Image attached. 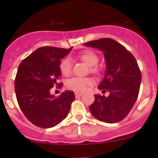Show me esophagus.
Returning <instances> with one entry per match:
<instances>
[{
  "label": "esophagus",
  "instance_id": "esophagus-1",
  "mask_svg": "<svg viewBox=\"0 0 158 158\" xmlns=\"http://www.w3.org/2000/svg\"><path fill=\"white\" fill-rule=\"evenodd\" d=\"M81 95H83V93H80V92H75V96H76V97H81Z\"/></svg>",
  "mask_w": 158,
  "mask_h": 158
}]
</instances>
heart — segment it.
<instances>
[{
  "label": "heart",
  "mask_w": 158,
  "mask_h": 158,
  "mask_svg": "<svg viewBox=\"0 0 158 158\" xmlns=\"http://www.w3.org/2000/svg\"><path fill=\"white\" fill-rule=\"evenodd\" d=\"M78 57L87 65L90 67V70L93 73H97L99 69L96 64L99 61L97 54L91 50H84L78 54ZM60 70L64 76H69L71 73V60L70 58H65L60 64ZM92 84V80L90 78L73 77L69 79L67 86L70 89L78 92L85 91L87 86Z\"/></svg>",
  "instance_id": "1"
}]
</instances>
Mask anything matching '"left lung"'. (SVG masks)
Listing matches in <instances>:
<instances>
[{
  "label": "left lung",
  "instance_id": "1",
  "mask_svg": "<svg viewBox=\"0 0 158 158\" xmlns=\"http://www.w3.org/2000/svg\"><path fill=\"white\" fill-rule=\"evenodd\" d=\"M85 46L97 48L104 53L106 73L98 89L109 92L108 97L95 94L90 113L107 123L119 122L128 115L139 94L141 73L135 58L124 46L106 38L90 41Z\"/></svg>",
  "mask_w": 158,
  "mask_h": 158
}]
</instances>
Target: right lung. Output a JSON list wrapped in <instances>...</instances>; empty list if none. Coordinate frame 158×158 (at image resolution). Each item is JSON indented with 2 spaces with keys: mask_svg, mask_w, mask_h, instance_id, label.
Listing matches in <instances>:
<instances>
[{
  "mask_svg": "<svg viewBox=\"0 0 158 158\" xmlns=\"http://www.w3.org/2000/svg\"><path fill=\"white\" fill-rule=\"evenodd\" d=\"M72 48H38L19 64L15 80L16 98L25 117L36 126L52 128L68 116L75 94L65 90L56 97L50 89L55 85H62L57 82L61 76V59Z\"/></svg>",
  "mask_w": 158,
  "mask_h": 158,
  "instance_id": "1",
  "label": "right lung"
}]
</instances>
